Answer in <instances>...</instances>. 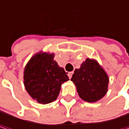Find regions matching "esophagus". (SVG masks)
I'll use <instances>...</instances> for the list:
<instances>
[{
	"label": "esophagus",
	"instance_id": "obj_1",
	"mask_svg": "<svg viewBox=\"0 0 129 129\" xmlns=\"http://www.w3.org/2000/svg\"><path fill=\"white\" fill-rule=\"evenodd\" d=\"M68 76L69 77V79H71L72 78V72H68Z\"/></svg>",
	"mask_w": 129,
	"mask_h": 129
}]
</instances>
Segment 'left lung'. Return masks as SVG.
Wrapping results in <instances>:
<instances>
[{
  "mask_svg": "<svg viewBox=\"0 0 129 129\" xmlns=\"http://www.w3.org/2000/svg\"><path fill=\"white\" fill-rule=\"evenodd\" d=\"M71 80L75 84L80 98L89 103L99 100L107 92V74L96 60L89 58L75 70Z\"/></svg>",
  "mask_w": 129,
  "mask_h": 129,
  "instance_id": "8db88e82",
  "label": "left lung"
}]
</instances>
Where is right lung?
Here are the masks:
<instances>
[{
	"label": "right lung",
	"mask_w": 129,
	"mask_h": 129,
	"mask_svg": "<svg viewBox=\"0 0 129 129\" xmlns=\"http://www.w3.org/2000/svg\"><path fill=\"white\" fill-rule=\"evenodd\" d=\"M23 79L30 96L43 104L57 99L61 84L69 80L64 69L54 60V54L42 52L31 58L24 69Z\"/></svg>",
	"instance_id": "obj_1"
}]
</instances>
